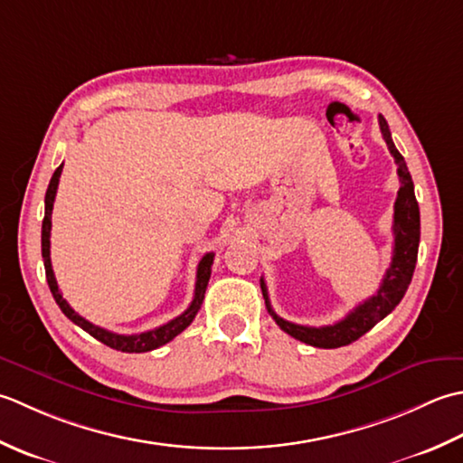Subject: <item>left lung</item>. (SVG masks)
<instances>
[{
	"label": "left lung",
	"instance_id": "1",
	"mask_svg": "<svg viewBox=\"0 0 463 463\" xmlns=\"http://www.w3.org/2000/svg\"><path fill=\"white\" fill-rule=\"evenodd\" d=\"M380 129L382 136L388 144L390 154L393 156L395 164H398V177H400V192L395 197L393 205V256L390 268L385 269V276L382 279L380 289L375 291L372 298L362 301L355 306L350 314L344 319H339L334 326H322V327H309V326H298L291 324L288 319L279 317L273 311L268 296V286L263 278L260 279L261 294L266 299V307L269 316L276 319V324L284 329L291 337L299 339L307 345L324 347V350H334V347H342L360 339L364 334L382 322V319L392 314L395 306L400 304L405 291L410 288V281L416 269L418 261V248H420V207L416 194H413V182L408 172V165L403 162V156L395 149L393 139L390 134V126L383 116H380Z\"/></svg>",
	"mask_w": 463,
	"mask_h": 463
}]
</instances>
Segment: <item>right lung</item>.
Instances as JSON below:
<instances>
[{
	"label": "right lung",
	"instance_id": "obj_1",
	"mask_svg": "<svg viewBox=\"0 0 463 463\" xmlns=\"http://www.w3.org/2000/svg\"><path fill=\"white\" fill-rule=\"evenodd\" d=\"M63 164L55 169L50 185H47L45 192V215H43V223H42V258H43V266H45V278L47 284H50L52 296L55 299V304L60 306V309L65 314V317H70L75 326H80L83 332H88L93 335L98 342L106 344L113 350L118 352H126V354H144V352H152L156 347H162L167 342L182 334L184 329L194 322V317L197 311H200L203 304V296H205V288L207 281H210L212 276V263H213V253H205V256L197 263V276H195V291H194V299L190 307H187L182 316H177L172 322H167L164 326H159L156 329H149V332H141L134 335H124V334H113L109 329H103L99 326H93L88 322L86 317H81L80 314H75V309L68 301L63 299L61 291L58 288V281H55L53 269H52V258H50V235H52V210H53V202H55V194H58V185H60V175H61Z\"/></svg>",
	"mask_w": 463,
	"mask_h": 463
}]
</instances>
